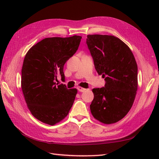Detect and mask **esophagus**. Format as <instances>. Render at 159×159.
Instances as JSON below:
<instances>
[{"mask_svg":"<svg viewBox=\"0 0 159 159\" xmlns=\"http://www.w3.org/2000/svg\"><path fill=\"white\" fill-rule=\"evenodd\" d=\"M78 89L79 91H80V92H84V91L86 90L85 88H84L82 87H80V86L78 87Z\"/></svg>","mask_w":159,"mask_h":159,"instance_id":"1","label":"esophagus"}]
</instances>
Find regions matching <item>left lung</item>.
<instances>
[{"label": "left lung", "instance_id": "left-lung-1", "mask_svg": "<svg viewBox=\"0 0 159 159\" xmlns=\"http://www.w3.org/2000/svg\"><path fill=\"white\" fill-rule=\"evenodd\" d=\"M99 75L105 87L93 88L90 105L93 117L104 124L122 119L131 109L138 88L137 64L129 47L119 38L90 34L86 39Z\"/></svg>", "mask_w": 159, "mask_h": 159}]
</instances>
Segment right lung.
Listing matches in <instances>:
<instances>
[{
    "instance_id": "add662e5",
    "label": "right lung",
    "mask_w": 159,
    "mask_h": 159,
    "mask_svg": "<svg viewBox=\"0 0 159 159\" xmlns=\"http://www.w3.org/2000/svg\"><path fill=\"white\" fill-rule=\"evenodd\" d=\"M81 36L46 38L26 53L22 68L21 88L28 109L41 122L54 125L68 115L78 90L57 85L64 66L78 49Z\"/></svg>"
}]
</instances>
